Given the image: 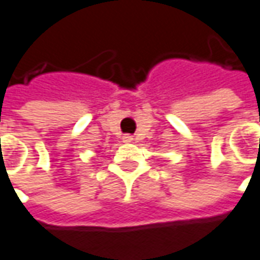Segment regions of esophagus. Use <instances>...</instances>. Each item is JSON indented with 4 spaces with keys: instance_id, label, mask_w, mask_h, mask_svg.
Here are the masks:
<instances>
[{
    "instance_id": "1",
    "label": "esophagus",
    "mask_w": 260,
    "mask_h": 260,
    "mask_svg": "<svg viewBox=\"0 0 260 260\" xmlns=\"http://www.w3.org/2000/svg\"><path fill=\"white\" fill-rule=\"evenodd\" d=\"M122 141H124L125 143L132 142V141H134V136H132V135H124V136H122Z\"/></svg>"
}]
</instances>
